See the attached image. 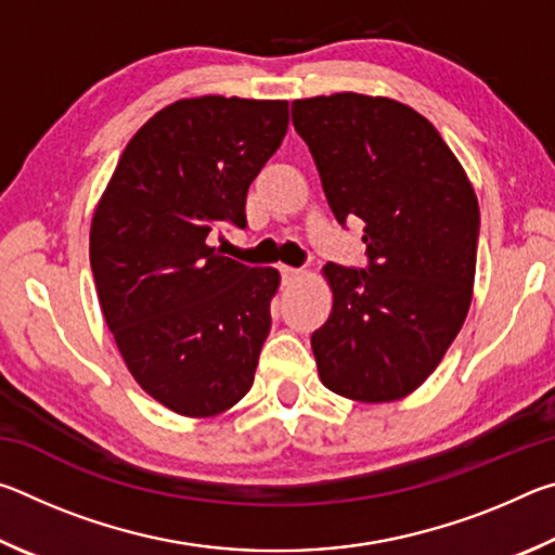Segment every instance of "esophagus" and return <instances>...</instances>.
Segmentation results:
<instances>
[{
    "instance_id": "1",
    "label": "esophagus",
    "mask_w": 555,
    "mask_h": 555,
    "mask_svg": "<svg viewBox=\"0 0 555 555\" xmlns=\"http://www.w3.org/2000/svg\"><path fill=\"white\" fill-rule=\"evenodd\" d=\"M281 271V279H284V284H291V281L300 279V269H294V267H279Z\"/></svg>"
}]
</instances>
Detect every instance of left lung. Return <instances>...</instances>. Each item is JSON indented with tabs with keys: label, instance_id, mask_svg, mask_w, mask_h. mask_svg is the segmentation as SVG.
<instances>
[{
	"label": "left lung",
	"instance_id": "obj_1",
	"mask_svg": "<svg viewBox=\"0 0 555 555\" xmlns=\"http://www.w3.org/2000/svg\"><path fill=\"white\" fill-rule=\"evenodd\" d=\"M335 220L364 222L367 267L327 264L333 311L311 337L327 389L393 401L443 360L473 300L480 208L438 129L389 98L294 100Z\"/></svg>",
	"mask_w": 555,
	"mask_h": 555
}]
</instances>
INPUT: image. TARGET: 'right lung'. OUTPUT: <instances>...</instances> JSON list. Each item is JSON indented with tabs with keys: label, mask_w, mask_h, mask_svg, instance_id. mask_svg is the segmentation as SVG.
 <instances>
[{
	"label": "right lung",
	"mask_w": 555,
	"mask_h": 555,
	"mask_svg": "<svg viewBox=\"0 0 555 555\" xmlns=\"http://www.w3.org/2000/svg\"><path fill=\"white\" fill-rule=\"evenodd\" d=\"M286 127V100H178L131 137L92 218L107 327L139 387L183 416L228 411L255 382L279 271L222 257L208 234L247 228L249 183Z\"/></svg>",
	"instance_id": "obj_1"
}]
</instances>
